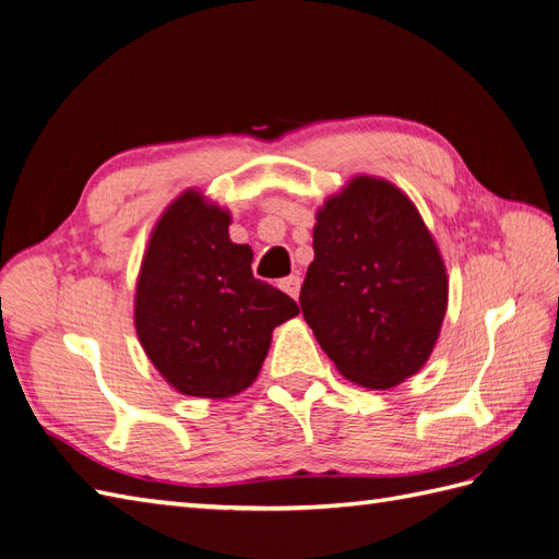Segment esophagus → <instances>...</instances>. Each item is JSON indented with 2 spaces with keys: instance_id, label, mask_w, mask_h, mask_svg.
Segmentation results:
<instances>
[{
  "instance_id": "34e87169",
  "label": "esophagus",
  "mask_w": 559,
  "mask_h": 559,
  "mask_svg": "<svg viewBox=\"0 0 559 559\" xmlns=\"http://www.w3.org/2000/svg\"><path fill=\"white\" fill-rule=\"evenodd\" d=\"M280 289L289 294L292 298H298V292H300V277L298 275H289L280 280Z\"/></svg>"
}]
</instances>
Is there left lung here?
I'll list each match as a JSON object with an SVG mask.
<instances>
[{
  "label": "left lung",
  "instance_id": "left-lung-1",
  "mask_svg": "<svg viewBox=\"0 0 559 559\" xmlns=\"http://www.w3.org/2000/svg\"><path fill=\"white\" fill-rule=\"evenodd\" d=\"M300 310L336 369L392 388L426 365L447 310V273L424 218L388 180L357 176L317 214Z\"/></svg>",
  "mask_w": 559,
  "mask_h": 559
}]
</instances>
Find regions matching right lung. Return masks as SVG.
Masks as SVG:
<instances>
[{
    "instance_id": "add662e5",
    "label": "right lung",
    "mask_w": 559,
    "mask_h": 559,
    "mask_svg": "<svg viewBox=\"0 0 559 559\" xmlns=\"http://www.w3.org/2000/svg\"><path fill=\"white\" fill-rule=\"evenodd\" d=\"M230 216L188 190L164 211L135 286V334L178 392L223 400L253 383L296 300L251 273Z\"/></svg>"
}]
</instances>
